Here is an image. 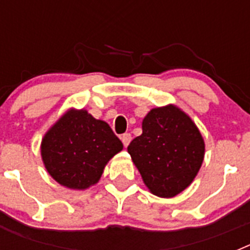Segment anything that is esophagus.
I'll return each instance as SVG.
<instances>
[{
	"label": "esophagus",
	"instance_id": "obj_1",
	"mask_svg": "<svg viewBox=\"0 0 250 250\" xmlns=\"http://www.w3.org/2000/svg\"><path fill=\"white\" fill-rule=\"evenodd\" d=\"M121 141H123V144H124V146L126 147L127 145L130 144V141H131V135H130V134H123V135H121Z\"/></svg>",
	"mask_w": 250,
	"mask_h": 250
}]
</instances>
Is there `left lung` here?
I'll return each mask as SVG.
<instances>
[{
  "label": "left lung",
  "mask_w": 250,
  "mask_h": 250,
  "mask_svg": "<svg viewBox=\"0 0 250 250\" xmlns=\"http://www.w3.org/2000/svg\"><path fill=\"white\" fill-rule=\"evenodd\" d=\"M141 127L143 134L127 146L132 163L150 193L174 198L199 173L204 139L190 116L173 104L150 110Z\"/></svg>",
  "instance_id": "8db88e82"
}]
</instances>
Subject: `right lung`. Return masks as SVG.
<instances>
[{
	"label": "right lung",
	"mask_w": 250,
	"mask_h": 250,
	"mask_svg": "<svg viewBox=\"0 0 250 250\" xmlns=\"http://www.w3.org/2000/svg\"><path fill=\"white\" fill-rule=\"evenodd\" d=\"M123 147L109 124L87 110L71 107L43 135L41 158L55 182L85 190L98 184L106 164Z\"/></svg>",
	"instance_id": "add662e5"
}]
</instances>
